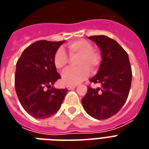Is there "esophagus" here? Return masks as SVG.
I'll use <instances>...</instances> for the list:
<instances>
[{
    "mask_svg": "<svg viewBox=\"0 0 149 149\" xmlns=\"http://www.w3.org/2000/svg\"><path fill=\"white\" fill-rule=\"evenodd\" d=\"M77 85H67V88H68V90H70V89H72V88H76Z\"/></svg>",
    "mask_w": 149,
    "mask_h": 149,
    "instance_id": "esophagus-1",
    "label": "esophagus"
}]
</instances>
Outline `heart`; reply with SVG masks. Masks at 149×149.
<instances>
[{"instance_id": "heart-1", "label": "heart", "mask_w": 149, "mask_h": 149, "mask_svg": "<svg viewBox=\"0 0 149 149\" xmlns=\"http://www.w3.org/2000/svg\"><path fill=\"white\" fill-rule=\"evenodd\" d=\"M68 52L70 58L75 59L76 68H67L62 73V81L66 84H77L87 77L89 69L95 72L100 65L102 56L99 51L94 49L93 45L86 40H78L68 45ZM55 67L62 70L69 62L68 56L61 49L56 51L53 57Z\"/></svg>"}]
</instances>
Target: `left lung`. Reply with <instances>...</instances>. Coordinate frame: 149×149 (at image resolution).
Masks as SVG:
<instances>
[{"label":"left lung","mask_w":149,"mask_h":149,"mask_svg":"<svg viewBox=\"0 0 149 149\" xmlns=\"http://www.w3.org/2000/svg\"><path fill=\"white\" fill-rule=\"evenodd\" d=\"M89 39L97 43L102 55L100 69L89 81L100 87L88 85L82 104L91 116L105 120L116 114L127 100L132 76L131 65L128 53L115 40L104 35Z\"/></svg>","instance_id":"1"}]
</instances>
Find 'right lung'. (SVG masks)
<instances>
[{
  "mask_svg": "<svg viewBox=\"0 0 149 149\" xmlns=\"http://www.w3.org/2000/svg\"><path fill=\"white\" fill-rule=\"evenodd\" d=\"M65 40H38L28 46L17 62L15 88L24 109L37 119L54 115L61 106L67 88L56 89L52 85L61 76L53 57Z\"/></svg>",
  "mask_w": 149,
  "mask_h": 149,
  "instance_id": "add662e5",
  "label": "right lung"
}]
</instances>
